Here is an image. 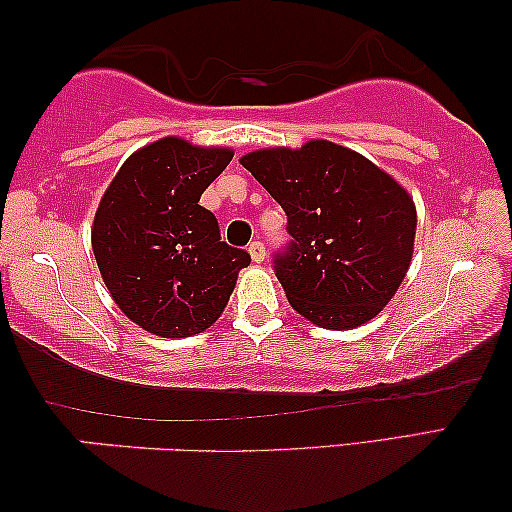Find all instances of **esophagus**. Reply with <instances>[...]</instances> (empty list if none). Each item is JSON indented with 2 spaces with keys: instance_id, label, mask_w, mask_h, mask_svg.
<instances>
[{
  "instance_id": "esophagus-1",
  "label": "esophagus",
  "mask_w": 512,
  "mask_h": 512,
  "mask_svg": "<svg viewBox=\"0 0 512 512\" xmlns=\"http://www.w3.org/2000/svg\"><path fill=\"white\" fill-rule=\"evenodd\" d=\"M249 254H251V261L254 263H261L265 258V244L263 242H251L249 244Z\"/></svg>"
}]
</instances>
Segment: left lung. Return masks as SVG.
<instances>
[{
	"instance_id": "left-lung-1",
	"label": "left lung",
	"mask_w": 512,
	"mask_h": 512,
	"mask_svg": "<svg viewBox=\"0 0 512 512\" xmlns=\"http://www.w3.org/2000/svg\"><path fill=\"white\" fill-rule=\"evenodd\" d=\"M240 163L289 219L291 242L272 263L293 310L333 331L380 314L412 261L417 212L408 191L326 139L251 151Z\"/></svg>"
}]
</instances>
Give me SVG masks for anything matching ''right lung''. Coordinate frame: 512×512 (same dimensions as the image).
Returning a JSON list of instances; mask_svg holds the SVG:
<instances>
[{
  "label": "right lung",
  "instance_id": "obj_1",
  "mask_svg": "<svg viewBox=\"0 0 512 512\" xmlns=\"http://www.w3.org/2000/svg\"><path fill=\"white\" fill-rule=\"evenodd\" d=\"M233 151L158 139L125 160L93 221V254L128 319L163 338L202 333L221 317L251 256L221 242L200 205Z\"/></svg>",
  "mask_w": 512,
  "mask_h": 512
}]
</instances>
